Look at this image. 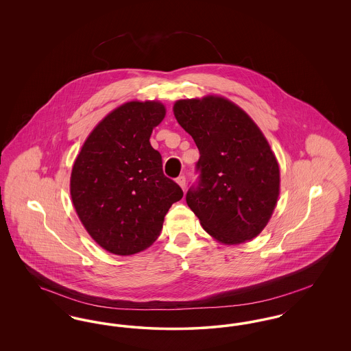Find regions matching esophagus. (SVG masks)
<instances>
[{
  "label": "esophagus",
  "mask_w": 351,
  "mask_h": 351,
  "mask_svg": "<svg viewBox=\"0 0 351 351\" xmlns=\"http://www.w3.org/2000/svg\"><path fill=\"white\" fill-rule=\"evenodd\" d=\"M176 183L179 184L183 189H185V176H184V175L179 176V178L176 179Z\"/></svg>",
  "instance_id": "34e87169"
}]
</instances>
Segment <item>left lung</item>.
Returning <instances> with one entry per match:
<instances>
[{"label": "left lung", "instance_id": "1", "mask_svg": "<svg viewBox=\"0 0 351 351\" xmlns=\"http://www.w3.org/2000/svg\"><path fill=\"white\" fill-rule=\"evenodd\" d=\"M173 114L200 151L199 180L185 200L201 226L228 245L255 238L272 216L280 189L279 165L267 139L223 97L176 101Z\"/></svg>", "mask_w": 351, "mask_h": 351}]
</instances>
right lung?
Instances as JSON below:
<instances>
[{"label":"right lung","mask_w":351,"mask_h":351,"mask_svg":"<svg viewBox=\"0 0 351 351\" xmlns=\"http://www.w3.org/2000/svg\"><path fill=\"white\" fill-rule=\"evenodd\" d=\"M166 116L158 101L126 102L84 142L71 173V197L89 235L117 255L150 247L182 188L163 173L151 133Z\"/></svg>","instance_id":"1"}]
</instances>
